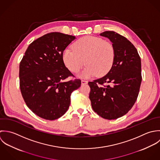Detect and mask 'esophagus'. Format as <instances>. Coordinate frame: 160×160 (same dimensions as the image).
I'll list each match as a JSON object with an SVG mask.
<instances>
[{"mask_svg": "<svg viewBox=\"0 0 160 160\" xmlns=\"http://www.w3.org/2000/svg\"><path fill=\"white\" fill-rule=\"evenodd\" d=\"M81 82H82V85H85V84H87V83H88V81L84 80H82Z\"/></svg>", "mask_w": 160, "mask_h": 160, "instance_id": "34e87169", "label": "esophagus"}]
</instances>
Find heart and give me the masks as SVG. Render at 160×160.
Segmentation results:
<instances>
[{
  "mask_svg": "<svg viewBox=\"0 0 160 160\" xmlns=\"http://www.w3.org/2000/svg\"><path fill=\"white\" fill-rule=\"evenodd\" d=\"M114 58L113 45L95 36L80 39L73 44V49L67 48L62 53L64 64L73 73H77L85 63L87 64L80 74L83 78L106 74L114 64Z\"/></svg>",
  "mask_w": 160,
  "mask_h": 160,
  "instance_id": "b5f03b06",
  "label": "heart"
}]
</instances>
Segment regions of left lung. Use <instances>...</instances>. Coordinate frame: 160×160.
Masks as SVG:
<instances>
[{"mask_svg":"<svg viewBox=\"0 0 160 160\" xmlns=\"http://www.w3.org/2000/svg\"><path fill=\"white\" fill-rule=\"evenodd\" d=\"M99 35L112 42L115 58L105 76L88 82L89 98L98 115L116 119L126 114L137 99L142 82L141 59L135 47L124 36L112 31Z\"/></svg>","mask_w":160,"mask_h":160,"instance_id":"8db88e82","label":"left lung"}]
</instances>
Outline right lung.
Wrapping results in <instances>:
<instances>
[{
    "mask_svg": "<svg viewBox=\"0 0 160 160\" xmlns=\"http://www.w3.org/2000/svg\"><path fill=\"white\" fill-rule=\"evenodd\" d=\"M75 36L61 32L48 33L28 47L20 63V88L27 106L38 116L55 120L67 112L72 93L81 85L65 67L62 53Z\"/></svg>",
    "mask_w": 160,
    "mask_h": 160,
    "instance_id": "1",
    "label": "right lung"
}]
</instances>
